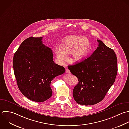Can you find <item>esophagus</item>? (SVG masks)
Returning a JSON list of instances; mask_svg holds the SVG:
<instances>
[{
    "mask_svg": "<svg viewBox=\"0 0 129 129\" xmlns=\"http://www.w3.org/2000/svg\"><path fill=\"white\" fill-rule=\"evenodd\" d=\"M66 73H68V74H70V71L69 69H66Z\"/></svg>",
    "mask_w": 129,
    "mask_h": 129,
    "instance_id": "obj_1",
    "label": "esophagus"
}]
</instances>
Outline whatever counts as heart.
I'll return each instance as SVG.
<instances>
[{"label":"heart","instance_id":"b5f03b06","mask_svg":"<svg viewBox=\"0 0 129 129\" xmlns=\"http://www.w3.org/2000/svg\"><path fill=\"white\" fill-rule=\"evenodd\" d=\"M61 48L55 49L58 60L62 63L67 58V54L71 53V59L74 62H79L85 59L90 50V42L86 37L72 35L64 39Z\"/></svg>","mask_w":129,"mask_h":129}]
</instances>
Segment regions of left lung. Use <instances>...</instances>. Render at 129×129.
Wrapping results in <instances>:
<instances>
[{"instance_id": "1", "label": "left lung", "mask_w": 129, "mask_h": 129, "mask_svg": "<svg viewBox=\"0 0 129 129\" xmlns=\"http://www.w3.org/2000/svg\"><path fill=\"white\" fill-rule=\"evenodd\" d=\"M97 41L99 47L89 57L68 66L78 79L73 95L79 105L91 106L101 102L115 82L117 74V58L114 51L102 41Z\"/></svg>"}]
</instances>
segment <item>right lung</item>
<instances>
[{
  "mask_svg": "<svg viewBox=\"0 0 129 129\" xmlns=\"http://www.w3.org/2000/svg\"><path fill=\"white\" fill-rule=\"evenodd\" d=\"M43 37L23 41L14 54L13 67L18 87L26 98L43 102L52 96L51 81L65 71L55 63L52 50L44 45Z\"/></svg>",
  "mask_w": 129,
  "mask_h": 129,
  "instance_id": "add662e5",
  "label": "right lung"
}]
</instances>
